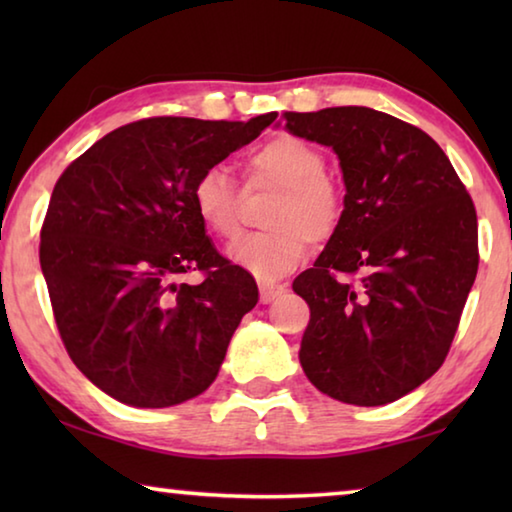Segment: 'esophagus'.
Segmentation results:
<instances>
[{
  "mask_svg": "<svg viewBox=\"0 0 512 512\" xmlns=\"http://www.w3.org/2000/svg\"><path fill=\"white\" fill-rule=\"evenodd\" d=\"M284 291V284H277V282H259V298H262L264 305H268V302H273L280 293Z\"/></svg>",
  "mask_w": 512,
  "mask_h": 512,
  "instance_id": "obj_1",
  "label": "esophagus"
}]
</instances>
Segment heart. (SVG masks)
<instances>
[{
  "mask_svg": "<svg viewBox=\"0 0 512 512\" xmlns=\"http://www.w3.org/2000/svg\"><path fill=\"white\" fill-rule=\"evenodd\" d=\"M253 183L282 189L268 225L271 232H255L237 239L228 257L259 280H275L296 268L307 255V239L325 241L334 235L343 216V198L325 178V153L298 135H277L248 158ZM198 219L221 239H232L241 228L237 187L221 167L205 169L192 187Z\"/></svg>",
  "mask_w": 512,
  "mask_h": 512,
  "instance_id": "b5f03b06",
  "label": "heart"
}]
</instances>
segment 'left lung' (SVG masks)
Listing matches in <instances>:
<instances>
[{"instance_id": "8db88e82", "label": "left lung", "mask_w": 512, "mask_h": 512, "mask_svg": "<svg viewBox=\"0 0 512 512\" xmlns=\"http://www.w3.org/2000/svg\"><path fill=\"white\" fill-rule=\"evenodd\" d=\"M284 128L332 146L345 198L314 268L293 280L309 305L300 366L354 406L395 402L436 372L479 268L476 210L445 151L386 112H284ZM364 271L345 283L335 271Z\"/></svg>"}]
</instances>
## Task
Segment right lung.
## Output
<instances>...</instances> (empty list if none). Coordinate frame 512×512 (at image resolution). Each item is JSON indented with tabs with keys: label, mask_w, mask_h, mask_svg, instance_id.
<instances>
[{
	"label": "right lung",
	"mask_w": 512,
	"mask_h": 512,
	"mask_svg": "<svg viewBox=\"0 0 512 512\" xmlns=\"http://www.w3.org/2000/svg\"><path fill=\"white\" fill-rule=\"evenodd\" d=\"M275 117L133 121L58 178L40 232L42 275L67 354L117 402L176 406L219 375L259 293L253 275L216 253L192 187ZM192 270L204 282L180 283Z\"/></svg>",
	"instance_id": "1"
}]
</instances>
